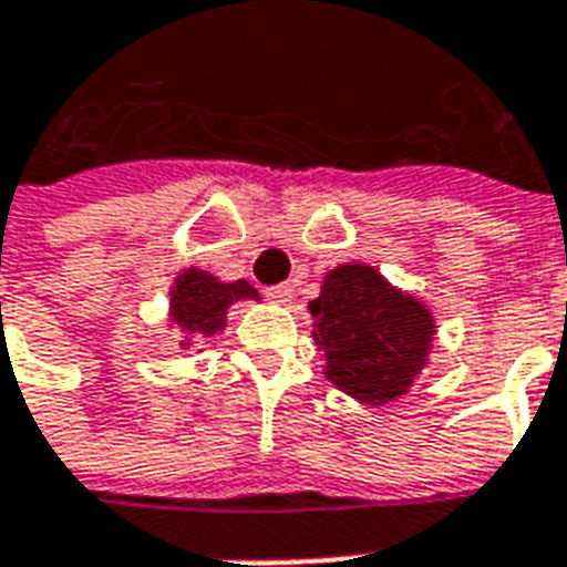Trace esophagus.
Segmentation results:
<instances>
[{
	"label": "esophagus",
	"instance_id": "obj_1",
	"mask_svg": "<svg viewBox=\"0 0 567 567\" xmlns=\"http://www.w3.org/2000/svg\"><path fill=\"white\" fill-rule=\"evenodd\" d=\"M267 300L279 302V306H288L293 297V285L291 282H282V285H274V288H267Z\"/></svg>",
	"mask_w": 567,
	"mask_h": 567
}]
</instances>
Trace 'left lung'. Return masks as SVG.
Wrapping results in <instances>:
<instances>
[{"mask_svg":"<svg viewBox=\"0 0 567 567\" xmlns=\"http://www.w3.org/2000/svg\"><path fill=\"white\" fill-rule=\"evenodd\" d=\"M309 309L311 338L327 353V379L355 400L368 405L396 400L423 371L435 336L432 311L388 285L373 267L329 270Z\"/></svg>","mask_w":567,"mask_h":567,"instance_id":"1","label":"left lung"}]
</instances>
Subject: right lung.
<instances>
[{"mask_svg":"<svg viewBox=\"0 0 567 567\" xmlns=\"http://www.w3.org/2000/svg\"><path fill=\"white\" fill-rule=\"evenodd\" d=\"M258 300V291L247 279L238 282H220L205 270H185L176 279L171 291V318L176 327H182L190 336L212 338L226 327V311L231 302ZM188 347V344H182Z\"/></svg>","mask_w":567,"mask_h":567,"instance_id":"obj_1","label":"right lung"}]
</instances>
